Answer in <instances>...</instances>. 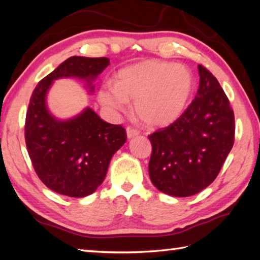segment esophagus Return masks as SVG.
Instances as JSON below:
<instances>
[{
	"mask_svg": "<svg viewBox=\"0 0 260 260\" xmlns=\"http://www.w3.org/2000/svg\"><path fill=\"white\" fill-rule=\"evenodd\" d=\"M126 134H127V138L132 139V138H135V136L139 135V131L133 128V127H131V126H127L126 127Z\"/></svg>",
	"mask_w": 260,
	"mask_h": 260,
	"instance_id": "obj_1",
	"label": "esophagus"
}]
</instances>
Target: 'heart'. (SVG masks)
I'll use <instances>...</instances> for the list:
<instances>
[{"instance_id": "b5f03b06", "label": "heart", "mask_w": 260, "mask_h": 260, "mask_svg": "<svg viewBox=\"0 0 260 260\" xmlns=\"http://www.w3.org/2000/svg\"><path fill=\"white\" fill-rule=\"evenodd\" d=\"M195 79L182 64L147 59L122 68L113 86L101 88V103L122 111L126 101H134V113L150 127L173 124L184 112L191 99Z\"/></svg>"}]
</instances>
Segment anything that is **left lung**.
I'll return each mask as SVG.
<instances>
[{
  "instance_id": "left-lung-1",
  "label": "left lung",
  "mask_w": 260,
  "mask_h": 260,
  "mask_svg": "<svg viewBox=\"0 0 260 260\" xmlns=\"http://www.w3.org/2000/svg\"><path fill=\"white\" fill-rule=\"evenodd\" d=\"M196 98L173 124L149 135V175L158 190L195 195L214 181L234 144V112L217 79L199 65Z\"/></svg>"
}]
</instances>
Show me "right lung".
I'll list each match as a JSON object with an SVG mask.
<instances>
[{"label": "right lung", "mask_w": 260, "mask_h": 260, "mask_svg": "<svg viewBox=\"0 0 260 260\" xmlns=\"http://www.w3.org/2000/svg\"><path fill=\"white\" fill-rule=\"evenodd\" d=\"M109 64L107 57H70L43 78L30 96L25 120L26 147L38 177L60 195L93 193L127 138L124 127L101 119L90 108L71 119H57L47 108V93L54 80L70 77L85 80L93 93V81Z\"/></svg>", "instance_id": "1"}]
</instances>
